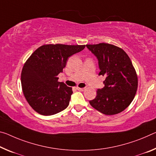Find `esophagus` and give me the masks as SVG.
<instances>
[{
    "label": "esophagus",
    "mask_w": 156,
    "mask_h": 156,
    "mask_svg": "<svg viewBox=\"0 0 156 156\" xmlns=\"http://www.w3.org/2000/svg\"><path fill=\"white\" fill-rule=\"evenodd\" d=\"M76 90L78 91H84L85 90V88H80V87H76Z\"/></svg>",
    "instance_id": "esophagus-1"
}]
</instances>
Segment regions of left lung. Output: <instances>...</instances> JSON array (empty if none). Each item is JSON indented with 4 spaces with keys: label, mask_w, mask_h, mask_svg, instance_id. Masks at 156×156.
<instances>
[{
    "label": "left lung",
    "mask_w": 156,
    "mask_h": 156,
    "mask_svg": "<svg viewBox=\"0 0 156 156\" xmlns=\"http://www.w3.org/2000/svg\"><path fill=\"white\" fill-rule=\"evenodd\" d=\"M86 46L97 58L98 75L105 78L104 87L98 89L90 105L106 115L122 112L131 103L137 89V76L131 60L123 49L112 44Z\"/></svg>",
    "instance_id": "left-lung-1"
}]
</instances>
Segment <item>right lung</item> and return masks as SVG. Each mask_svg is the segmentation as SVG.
Listing matches in <instances>:
<instances>
[{"instance_id": "add662e5", "label": "right lung", "mask_w": 156, "mask_h": 156, "mask_svg": "<svg viewBox=\"0 0 156 156\" xmlns=\"http://www.w3.org/2000/svg\"><path fill=\"white\" fill-rule=\"evenodd\" d=\"M85 45L47 44L32 54L22 69L21 80L25 98L34 110L53 115L68 107L72 88L58 82L69 57L83 51Z\"/></svg>"}]
</instances>
